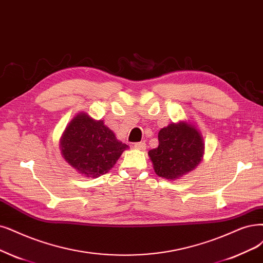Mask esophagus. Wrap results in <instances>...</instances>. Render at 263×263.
Instances as JSON below:
<instances>
[{
    "instance_id": "34e87169",
    "label": "esophagus",
    "mask_w": 263,
    "mask_h": 263,
    "mask_svg": "<svg viewBox=\"0 0 263 263\" xmlns=\"http://www.w3.org/2000/svg\"><path fill=\"white\" fill-rule=\"evenodd\" d=\"M134 148H137L139 151H145V149H146V143H145V142L134 143Z\"/></svg>"
}]
</instances>
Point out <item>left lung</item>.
I'll return each instance as SVG.
<instances>
[{
  "label": "left lung",
  "instance_id": "left-lung-1",
  "mask_svg": "<svg viewBox=\"0 0 263 263\" xmlns=\"http://www.w3.org/2000/svg\"><path fill=\"white\" fill-rule=\"evenodd\" d=\"M159 145L148 155L157 176L177 180L195 169L203 155V139L191 123H170L158 133Z\"/></svg>",
  "mask_w": 263,
  "mask_h": 263
}]
</instances>
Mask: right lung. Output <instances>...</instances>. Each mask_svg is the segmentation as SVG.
Masks as SVG:
<instances>
[{
	"mask_svg": "<svg viewBox=\"0 0 263 263\" xmlns=\"http://www.w3.org/2000/svg\"><path fill=\"white\" fill-rule=\"evenodd\" d=\"M128 145L117 140L103 120L81 112L67 125L61 139L65 160L84 177L97 178L108 172Z\"/></svg>",
	"mask_w": 263,
	"mask_h": 263,
	"instance_id": "obj_1",
	"label": "right lung"
}]
</instances>
